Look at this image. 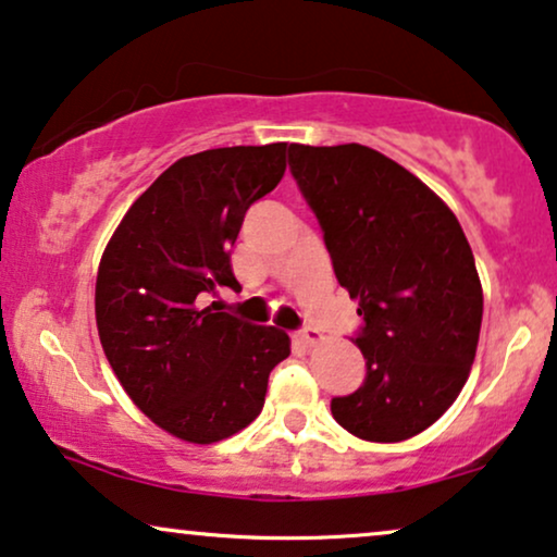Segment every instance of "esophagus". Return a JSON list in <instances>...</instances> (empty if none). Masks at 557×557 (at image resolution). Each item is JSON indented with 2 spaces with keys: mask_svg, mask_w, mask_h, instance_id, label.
Returning a JSON list of instances; mask_svg holds the SVG:
<instances>
[{
  "mask_svg": "<svg viewBox=\"0 0 557 557\" xmlns=\"http://www.w3.org/2000/svg\"><path fill=\"white\" fill-rule=\"evenodd\" d=\"M295 339H298L300 344H306V347H315V344L323 342V334L315 329H300L298 334H295Z\"/></svg>",
  "mask_w": 557,
  "mask_h": 557,
  "instance_id": "obj_1",
  "label": "esophagus"
}]
</instances>
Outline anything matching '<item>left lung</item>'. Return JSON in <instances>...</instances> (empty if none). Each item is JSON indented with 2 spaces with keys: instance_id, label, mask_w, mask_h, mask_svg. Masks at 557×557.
Here are the masks:
<instances>
[{
  "instance_id": "8db88e82",
  "label": "left lung",
  "mask_w": 557,
  "mask_h": 557,
  "mask_svg": "<svg viewBox=\"0 0 557 557\" xmlns=\"http://www.w3.org/2000/svg\"><path fill=\"white\" fill-rule=\"evenodd\" d=\"M290 172L360 302L368 372L331 413L360 440L404 442L455 404L473 368L483 290L468 238L424 182L368 146L290 144Z\"/></svg>"
}]
</instances>
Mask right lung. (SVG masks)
I'll return each mask as SVG.
<instances>
[{"instance_id":"right-lung-1","label":"right lung","mask_w":557,"mask_h":557,"mask_svg":"<svg viewBox=\"0 0 557 557\" xmlns=\"http://www.w3.org/2000/svg\"><path fill=\"white\" fill-rule=\"evenodd\" d=\"M287 144L231 146L174 161L123 215L95 287L97 331L133 404L164 432L213 445L259 417L290 336L202 300L242 290L231 246L285 174Z\"/></svg>"}]
</instances>
